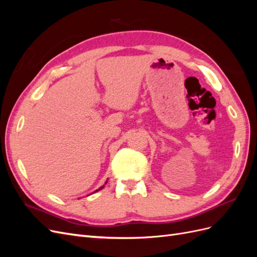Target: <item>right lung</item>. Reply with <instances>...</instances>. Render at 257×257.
<instances>
[{
    "label": "right lung",
    "instance_id": "right-lung-1",
    "mask_svg": "<svg viewBox=\"0 0 257 257\" xmlns=\"http://www.w3.org/2000/svg\"><path fill=\"white\" fill-rule=\"evenodd\" d=\"M106 183H107V181H106V182H105V184H106ZM103 188H104V185H103V186H100V188H99V189H98V190H96V191H95V192H97V191H99V190H102V189H103Z\"/></svg>",
    "mask_w": 257,
    "mask_h": 257
}]
</instances>
